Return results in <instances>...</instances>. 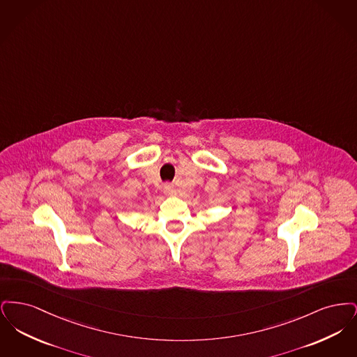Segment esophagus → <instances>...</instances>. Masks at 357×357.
<instances>
[{
  "instance_id": "34e87169",
  "label": "esophagus",
  "mask_w": 357,
  "mask_h": 357,
  "mask_svg": "<svg viewBox=\"0 0 357 357\" xmlns=\"http://www.w3.org/2000/svg\"><path fill=\"white\" fill-rule=\"evenodd\" d=\"M163 192L166 194V195H174L175 194V190H174V187L171 186L170 183H166L165 186H163Z\"/></svg>"
}]
</instances>
